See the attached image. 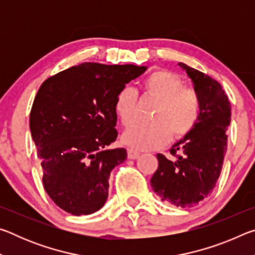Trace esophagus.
<instances>
[{
	"instance_id": "obj_1",
	"label": "esophagus",
	"mask_w": 255,
	"mask_h": 255,
	"mask_svg": "<svg viewBox=\"0 0 255 255\" xmlns=\"http://www.w3.org/2000/svg\"><path fill=\"white\" fill-rule=\"evenodd\" d=\"M127 155H128V158L129 159H135L138 156H139V153L137 152V150H133L131 148H128L127 149Z\"/></svg>"
}]
</instances>
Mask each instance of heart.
Returning a JSON list of instances; mask_svg holds the SVG:
<instances>
[{"mask_svg": "<svg viewBox=\"0 0 255 255\" xmlns=\"http://www.w3.org/2000/svg\"><path fill=\"white\" fill-rule=\"evenodd\" d=\"M145 97L156 102L148 125H133L124 132L122 140L136 150L161 148L169 141L171 133L176 139L188 136L199 122L201 114L200 97L196 90L185 88L180 76L169 71L158 70L141 83ZM137 92L124 88L117 94L115 112L123 126L135 122Z\"/></svg>", "mask_w": 255, "mask_h": 255, "instance_id": "heart-1", "label": "heart"}]
</instances>
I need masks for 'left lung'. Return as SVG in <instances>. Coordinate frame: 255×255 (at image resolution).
Wrapping results in <instances>:
<instances>
[{
	"mask_svg": "<svg viewBox=\"0 0 255 255\" xmlns=\"http://www.w3.org/2000/svg\"><path fill=\"white\" fill-rule=\"evenodd\" d=\"M179 66L187 72L199 94L200 118L188 136L172 146L170 153L176 157L174 161L163 154L156 155L158 167L150 185L162 201L191 208L213 192L221 175L227 150L231 103L217 81L183 63Z\"/></svg>",
	"mask_w": 255,
	"mask_h": 255,
	"instance_id": "1",
	"label": "left lung"
}]
</instances>
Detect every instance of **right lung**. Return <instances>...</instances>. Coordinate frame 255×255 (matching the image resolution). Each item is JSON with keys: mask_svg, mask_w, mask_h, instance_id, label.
<instances>
[{"mask_svg": "<svg viewBox=\"0 0 255 255\" xmlns=\"http://www.w3.org/2000/svg\"><path fill=\"white\" fill-rule=\"evenodd\" d=\"M146 66L82 63L50 76L30 111V131L42 167L47 195L66 213L102 208L114 167L127 158L117 139V94Z\"/></svg>", "mask_w": 255, "mask_h": 255, "instance_id": "right-lung-1", "label": "right lung"}]
</instances>
